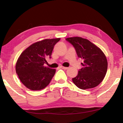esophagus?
Listing matches in <instances>:
<instances>
[{"mask_svg":"<svg viewBox=\"0 0 123 123\" xmlns=\"http://www.w3.org/2000/svg\"><path fill=\"white\" fill-rule=\"evenodd\" d=\"M61 68H62V69H64V70H67V69H68V68H66V67L61 66Z\"/></svg>","mask_w":123,"mask_h":123,"instance_id":"34e87169","label":"esophagus"}]
</instances>
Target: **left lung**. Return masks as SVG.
<instances>
[{
	"label": "left lung",
	"mask_w": 123,
	"mask_h": 123,
	"mask_svg": "<svg viewBox=\"0 0 123 123\" xmlns=\"http://www.w3.org/2000/svg\"><path fill=\"white\" fill-rule=\"evenodd\" d=\"M74 47L79 58L83 60V66L78 75L72 79L77 87L81 89L96 87L102 82L107 70V61L103 52L87 39L80 37L66 38Z\"/></svg>",
	"instance_id": "1"
}]
</instances>
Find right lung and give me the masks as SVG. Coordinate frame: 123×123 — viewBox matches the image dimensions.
<instances>
[{"label":"right lung","mask_w":123,"mask_h":123,"mask_svg":"<svg viewBox=\"0 0 123 123\" xmlns=\"http://www.w3.org/2000/svg\"><path fill=\"white\" fill-rule=\"evenodd\" d=\"M60 38L45 39L32 44L21 53L16 65V73L22 84L32 91L45 88L51 81L55 70L45 67L51 58L54 46Z\"/></svg>","instance_id":"1"}]
</instances>
